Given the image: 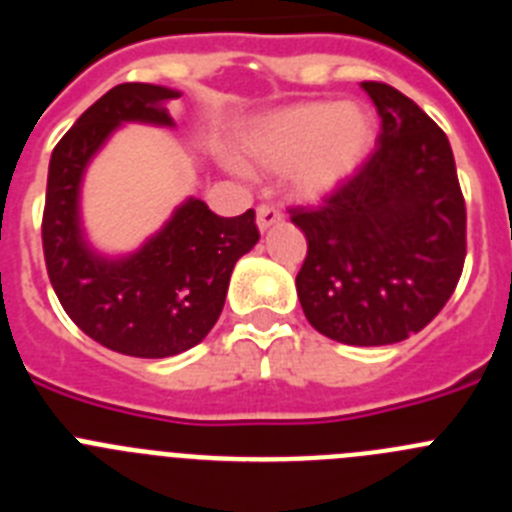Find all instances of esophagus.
<instances>
[{
  "label": "esophagus",
  "mask_w": 512,
  "mask_h": 512,
  "mask_svg": "<svg viewBox=\"0 0 512 512\" xmlns=\"http://www.w3.org/2000/svg\"><path fill=\"white\" fill-rule=\"evenodd\" d=\"M256 223H259V230L264 233L271 225L282 223V210L274 205H259V210H256Z\"/></svg>",
  "instance_id": "1"
}]
</instances>
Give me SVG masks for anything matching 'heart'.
<instances>
[{
    "mask_svg": "<svg viewBox=\"0 0 512 512\" xmlns=\"http://www.w3.org/2000/svg\"><path fill=\"white\" fill-rule=\"evenodd\" d=\"M374 120L359 104L305 102L256 122L243 140V164L287 171L300 200H323L364 166L374 148Z\"/></svg>",
    "mask_w": 512,
    "mask_h": 512,
    "instance_id": "heart-1",
    "label": "heart"
}]
</instances>
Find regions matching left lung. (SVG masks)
<instances>
[{
  "label": "left lung",
  "mask_w": 512,
  "mask_h": 512,
  "mask_svg": "<svg viewBox=\"0 0 512 512\" xmlns=\"http://www.w3.org/2000/svg\"><path fill=\"white\" fill-rule=\"evenodd\" d=\"M382 117L377 151L318 207H292L307 256L305 318L348 346L405 341L436 318L467 256V207L449 138L390 84H361Z\"/></svg>",
  "instance_id": "obj_1"
}]
</instances>
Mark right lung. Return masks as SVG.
Segmentation results:
<instances>
[{"label": "right lung", "instance_id": "obj_1", "mask_svg": "<svg viewBox=\"0 0 512 512\" xmlns=\"http://www.w3.org/2000/svg\"><path fill=\"white\" fill-rule=\"evenodd\" d=\"M176 97L156 84H117L58 140L48 166L43 253L58 300L89 338L140 359L197 346L223 312L235 261L259 241L256 212L220 217L194 197L122 259L92 251L84 238L79 189L92 156L122 122L174 125L166 102Z\"/></svg>", "mask_w": 512, "mask_h": 512}]
</instances>
